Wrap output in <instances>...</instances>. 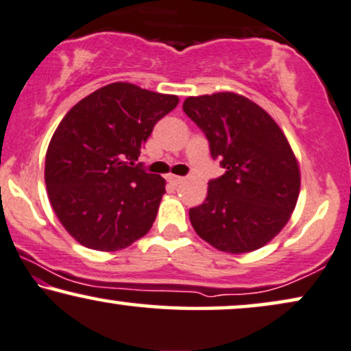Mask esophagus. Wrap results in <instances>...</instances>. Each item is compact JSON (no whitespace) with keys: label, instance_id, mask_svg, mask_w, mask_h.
Returning <instances> with one entry per match:
<instances>
[{"label":"esophagus","instance_id":"obj_1","mask_svg":"<svg viewBox=\"0 0 351 351\" xmlns=\"http://www.w3.org/2000/svg\"><path fill=\"white\" fill-rule=\"evenodd\" d=\"M184 181V178H181V176H175V175H170L168 176V183H170L171 186H178Z\"/></svg>","mask_w":351,"mask_h":351}]
</instances>
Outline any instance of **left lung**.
<instances>
[{
  "label": "left lung",
  "instance_id": "left-lung-1",
  "mask_svg": "<svg viewBox=\"0 0 351 351\" xmlns=\"http://www.w3.org/2000/svg\"><path fill=\"white\" fill-rule=\"evenodd\" d=\"M183 110L205 133L224 175L189 210L195 232L226 254L254 252L279 234L295 208L300 170L268 112L236 93L191 96Z\"/></svg>",
  "mask_w": 351,
  "mask_h": 351
}]
</instances>
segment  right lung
<instances>
[{"mask_svg": "<svg viewBox=\"0 0 351 351\" xmlns=\"http://www.w3.org/2000/svg\"><path fill=\"white\" fill-rule=\"evenodd\" d=\"M178 102V96L117 82L60 120L46 151L45 181L53 210L75 241L115 252L147 234L165 180L134 162L154 125Z\"/></svg>", "mask_w": 351, "mask_h": 351, "instance_id": "right-lung-1", "label": "right lung"}]
</instances>
